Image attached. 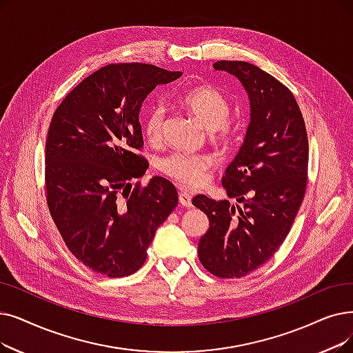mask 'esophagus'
Returning a JSON list of instances; mask_svg holds the SVG:
<instances>
[{
	"instance_id": "esophagus-1",
	"label": "esophagus",
	"mask_w": 353,
	"mask_h": 353,
	"mask_svg": "<svg viewBox=\"0 0 353 353\" xmlns=\"http://www.w3.org/2000/svg\"><path fill=\"white\" fill-rule=\"evenodd\" d=\"M179 202H180L181 206L192 208V196H190L188 192L180 190V192H179Z\"/></svg>"
}]
</instances>
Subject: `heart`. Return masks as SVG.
Instances as JSON below:
<instances>
[{"label":"heart","mask_w":353,"mask_h":353,"mask_svg":"<svg viewBox=\"0 0 353 353\" xmlns=\"http://www.w3.org/2000/svg\"><path fill=\"white\" fill-rule=\"evenodd\" d=\"M181 103L196 117L201 124L212 131L213 141L226 147L234 139V130L228 122L231 106L221 90L209 85H199L188 89L181 95ZM165 110L161 103L151 105L143 121V131L151 144L161 140ZM212 160L205 154L186 151H173L157 160L159 172L179 185L196 189L203 186Z\"/></svg>","instance_id":"b5f03b06"}]
</instances>
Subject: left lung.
Returning <instances> with one entry per match:
<instances>
[{
  "instance_id": "8db88e82",
  "label": "left lung",
  "mask_w": 353,
  "mask_h": 353,
  "mask_svg": "<svg viewBox=\"0 0 353 353\" xmlns=\"http://www.w3.org/2000/svg\"><path fill=\"white\" fill-rule=\"evenodd\" d=\"M213 68L241 81L250 97L251 122L222 177L228 196L243 208L194 196L192 203L209 218L197 252L210 274L241 279L265 264L293 226L307 188L309 141L297 101L285 85L241 60H219Z\"/></svg>"
}]
</instances>
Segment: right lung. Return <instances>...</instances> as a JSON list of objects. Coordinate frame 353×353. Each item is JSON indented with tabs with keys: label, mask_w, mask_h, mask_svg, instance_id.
Here are the masks:
<instances>
[{
	"label": "right lung",
	"mask_w": 353,
	"mask_h": 353,
	"mask_svg": "<svg viewBox=\"0 0 353 353\" xmlns=\"http://www.w3.org/2000/svg\"><path fill=\"white\" fill-rule=\"evenodd\" d=\"M180 76L145 63L106 65L53 114L46 140L48 206L69 251L106 277L140 270L157 228L177 206L167 179L156 176L145 186L134 180L148 167L139 152L141 103Z\"/></svg>",
	"instance_id": "right-lung-1"
}]
</instances>
